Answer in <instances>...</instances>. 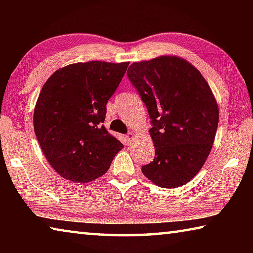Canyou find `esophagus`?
<instances>
[{
    "mask_svg": "<svg viewBox=\"0 0 253 253\" xmlns=\"http://www.w3.org/2000/svg\"><path fill=\"white\" fill-rule=\"evenodd\" d=\"M135 137H136V135L134 134V132H129V134H127L126 135V139H127V143L128 144H130L132 140L135 139Z\"/></svg>",
    "mask_w": 253,
    "mask_h": 253,
    "instance_id": "obj_1",
    "label": "esophagus"
}]
</instances>
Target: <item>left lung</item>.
I'll return each instance as SVG.
<instances>
[{
    "instance_id": "obj_1",
    "label": "left lung",
    "mask_w": 253,
    "mask_h": 253,
    "mask_svg": "<svg viewBox=\"0 0 253 253\" xmlns=\"http://www.w3.org/2000/svg\"><path fill=\"white\" fill-rule=\"evenodd\" d=\"M128 78L142 96L153 127L155 158L143 174L164 188L190 182L211 152L219 125V106L207 80L177 55L132 62Z\"/></svg>"
}]
</instances>
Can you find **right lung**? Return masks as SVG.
<instances>
[{
  "label": "right lung",
  "mask_w": 253,
  "mask_h": 253,
  "mask_svg": "<svg viewBox=\"0 0 253 253\" xmlns=\"http://www.w3.org/2000/svg\"><path fill=\"white\" fill-rule=\"evenodd\" d=\"M128 65L77 62L55 70L45 81L34 107L33 127L46 161L61 177L93 181L124 148L101 123Z\"/></svg>",
  "instance_id": "obj_1"
}]
</instances>
